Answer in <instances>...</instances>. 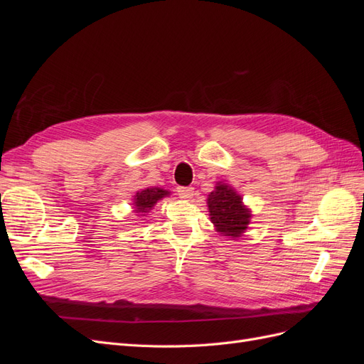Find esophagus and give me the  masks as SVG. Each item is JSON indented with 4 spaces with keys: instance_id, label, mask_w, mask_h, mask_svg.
Returning a JSON list of instances; mask_svg holds the SVG:
<instances>
[{
    "instance_id": "1",
    "label": "esophagus",
    "mask_w": 364,
    "mask_h": 364,
    "mask_svg": "<svg viewBox=\"0 0 364 364\" xmlns=\"http://www.w3.org/2000/svg\"><path fill=\"white\" fill-rule=\"evenodd\" d=\"M178 194L181 199H191L194 194V190L191 188V186H178Z\"/></svg>"
}]
</instances>
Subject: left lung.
<instances>
[{"mask_svg":"<svg viewBox=\"0 0 364 364\" xmlns=\"http://www.w3.org/2000/svg\"><path fill=\"white\" fill-rule=\"evenodd\" d=\"M208 209L217 232L230 238H238L250 223V211L243 205L241 196L226 183L218 182L215 190L208 196Z\"/></svg>","mask_w":364,"mask_h":364,"instance_id":"1","label":"left lung"}]
</instances>
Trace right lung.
Instances as JSON below:
<instances>
[{
    "label": "right lung",
    "mask_w": 364,
    "mask_h": 364,
    "mask_svg": "<svg viewBox=\"0 0 364 364\" xmlns=\"http://www.w3.org/2000/svg\"><path fill=\"white\" fill-rule=\"evenodd\" d=\"M170 193L167 190L158 188V186H151V188H146L142 191H138L134 196V205H135V213H139L141 215L147 214L150 209L156 205L158 200L162 197H167Z\"/></svg>",
    "instance_id": "obj_1"
}]
</instances>
